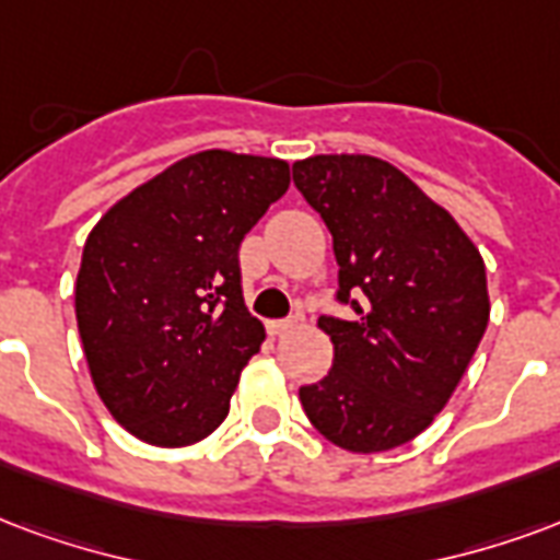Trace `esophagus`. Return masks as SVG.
<instances>
[{
    "instance_id": "esophagus-1",
    "label": "esophagus",
    "mask_w": 560,
    "mask_h": 560,
    "mask_svg": "<svg viewBox=\"0 0 560 560\" xmlns=\"http://www.w3.org/2000/svg\"><path fill=\"white\" fill-rule=\"evenodd\" d=\"M296 326V320H269L267 323V332L269 335H288Z\"/></svg>"
}]
</instances>
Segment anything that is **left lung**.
Instances as JSON below:
<instances>
[{
    "label": "left lung",
    "mask_w": 560,
    "mask_h": 560,
    "mask_svg": "<svg viewBox=\"0 0 560 560\" xmlns=\"http://www.w3.org/2000/svg\"><path fill=\"white\" fill-rule=\"evenodd\" d=\"M293 184L332 234L335 302L355 312L320 317L332 371L302 385V409L338 448H397L442 412L483 338L480 252L448 210L376 156H312L293 163Z\"/></svg>",
    "instance_id": "left-lung-1"
}]
</instances>
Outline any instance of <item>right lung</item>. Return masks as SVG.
Returning a JSON list of instances; mask_svg holds the SVG:
<instances>
[{
	"instance_id": "add662e5",
	"label": "right lung",
	"mask_w": 560,
	"mask_h": 560,
	"mask_svg": "<svg viewBox=\"0 0 560 560\" xmlns=\"http://www.w3.org/2000/svg\"><path fill=\"white\" fill-rule=\"evenodd\" d=\"M291 186L284 160L201 151L132 189L94 225L77 326L112 418L160 448L225 421L264 326L243 305L240 243Z\"/></svg>"
}]
</instances>
